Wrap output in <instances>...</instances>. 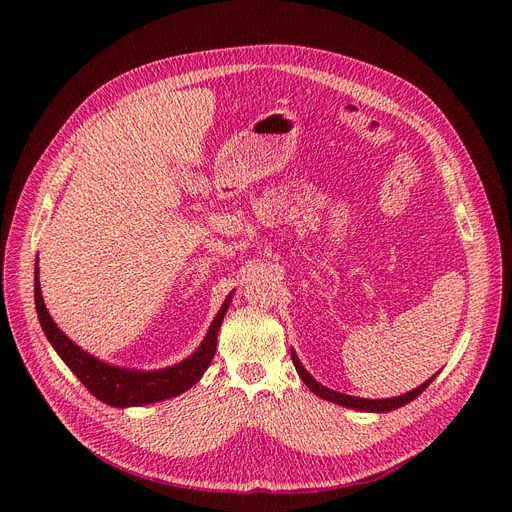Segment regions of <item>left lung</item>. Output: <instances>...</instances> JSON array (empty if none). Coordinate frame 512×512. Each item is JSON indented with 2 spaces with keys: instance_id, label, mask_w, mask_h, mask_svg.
Listing matches in <instances>:
<instances>
[{
  "instance_id": "obj_1",
  "label": "left lung",
  "mask_w": 512,
  "mask_h": 512,
  "mask_svg": "<svg viewBox=\"0 0 512 512\" xmlns=\"http://www.w3.org/2000/svg\"><path fill=\"white\" fill-rule=\"evenodd\" d=\"M290 355H292V363H294V367H297V373L301 375V380H303V384L313 392V394H317L319 398H324V400H330V402H334V405H340V407H346V409H355V411H363V413H388V411H396V409H400V407H405V405H409L411 400H415L429 384L434 382V378H429V380H425L421 386H417V388H413L411 392H405V394H400V396H392V398H375V400H371V398H359V396H351V394H342V392H336V390H332V388H328V386H324V384H319L313 375L303 367V363H301V359L297 357V353H294V348L290 351Z\"/></svg>"
}]
</instances>
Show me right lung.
<instances>
[{
  "instance_id": "add662e5",
  "label": "right lung",
  "mask_w": 512,
  "mask_h": 512,
  "mask_svg": "<svg viewBox=\"0 0 512 512\" xmlns=\"http://www.w3.org/2000/svg\"><path fill=\"white\" fill-rule=\"evenodd\" d=\"M39 263V257H37ZM35 263V307L39 315V324L53 346V351L60 355V359L68 365V369L76 378L85 384V388L99 398L101 402L110 407L128 409V407H145L153 405L159 400L174 398L186 390H191L207 371L215 346H218V332L224 321V315L232 303L234 290L224 299V305L215 313L211 326L195 348L193 355H188L176 365L164 369H132V367H118L112 363H105L85 348H80L72 342L60 328L56 321L51 319L39 284V265Z\"/></svg>"
}]
</instances>
